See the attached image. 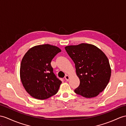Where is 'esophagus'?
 Masks as SVG:
<instances>
[{
    "instance_id": "1",
    "label": "esophagus",
    "mask_w": 126,
    "mask_h": 126,
    "mask_svg": "<svg viewBox=\"0 0 126 126\" xmlns=\"http://www.w3.org/2000/svg\"><path fill=\"white\" fill-rule=\"evenodd\" d=\"M65 79H66V80L67 81H68L69 79H70V76H69V75H66L65 77Z\"/></svg>"
}]
</instances>
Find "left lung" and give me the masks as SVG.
<instances>
[{"instance_id": "obj_1", "label": "left lung", "mask_w": 126, "mask_h": 126, "mask_svg": "<svg viewBox=\"0 0 126 126\" xmlns=\"http://www.w3.org/2000/svg\"><path fill=\"white\" fill-rule=\"evenodd\" d=\"M65 48L75 63L80 82L75 93L88 98L97 96L105 89L111 75V66L105 54L90 44L69 45Z\"/></svg>"}]
</instances>
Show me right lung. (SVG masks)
<instances>
[{"label": "right lung", "instance_id": "obj_1", "mask_svg": "<svg viewBox=\"0 0 126 126\" xmlns=\"http://www.w3.org/2000/svg\"><path fill=\"white\" fill-rule=\"evenodd\" d=\"M60 52L56 46L47 44L33 47L24 55L20 79L26 91L34 98L47 99L59 90L62 82L54 74L51 62Z\"/></svg>", "mask_w": 126, "mask_h": 126}]
</instances>
